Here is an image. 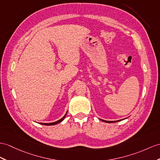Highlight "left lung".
<instances>
[{
    "mask_svg": "<svg viewBox=\"0 0 160 160\" xmlns=\"http://www.w3.org/2000/svg\"><path fill=\"white\" fill-rule=\"evenodd\" d=\"M101 120H102V122H106V123H115V122H119V121H121V120H122V119L118 120V121H105V120H103V119H101Z\"/></svg>",
    "mask_w": 160,
    "mask_h": 160,
    "instance_id": "1",
    "label": "left lung"
}]
</instances>
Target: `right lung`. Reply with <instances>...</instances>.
<instances>
[{
    "mask_svg": "<svg viewBox=\"0 0 160 160\" xmlns=\"http://www.w3.org/2000/svg\"><path fill=\"white\" fill-rule=\"evenodd\" d=\"M67 113L65 114V115L63 117V118H62L61 119H60V120H58V121H57V122H52V123H41L40 124H42V125H45V126H53V125H56V124H58V123H60L61 122H62V121L64 120V119L65 118V117H66V115H67Z\"/></svg>",
    "mask_w": 160,
    "mask_h": 160,
    "instance_id": "obj_1",
    "label": "right lung"
}]
</instances>
